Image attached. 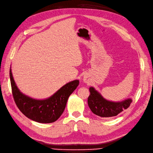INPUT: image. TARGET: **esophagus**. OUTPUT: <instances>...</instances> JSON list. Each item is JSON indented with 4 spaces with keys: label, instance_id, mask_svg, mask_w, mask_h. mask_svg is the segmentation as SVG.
I'll return each mask as SVG.
<instances>
[{
    "label": "esophagus",
    "instance_id": "34e87169",
    "mask_svg": "<svg viewBox=\"0 0 153 153\" xmlns=\"http://www.w3.org/2000/svg\"><path fill=\"white\" fill-rule=\"evenodd\" d=\"M83 80H84V82H88V78L86 77V76H84V78H83Z\"/></svg>",
    "mask_w": 153,
    "mask_h": 153
}]
</instances>
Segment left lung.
<instances>
[{
    "label": "left lung",
    "mask_w": 153,
    "mask_h": 153,
    "mask_svg": "<svg viewBox=\"0 0 153 153\" xmlns=\"http://www.w3.org/2000/svg\"><path fill=\"white\" fill-rule=\"evenodd\" d=\"M90 95L88 98V104L91 112L101 117H112L126 109L132 102L131 98L122 101H108L101 96L94 87L89 88Z\"/></svg>",
    "instance_id": "1"
}]
</instances>
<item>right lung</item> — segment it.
<instances>
[{"instance_id": "add662e5", "label": "right lung", "mask_w": 153, "mask_h": 153, "mask_svg": "<svg viewBox=\"0 0 153 153\" xmlns=\"http://www.w3.org/2000/svg\"><path fill=\"white\" fill-rule=\"evenodd\" d=\"M12 95L15 103L22 113L29 119L39 123H52L56 121L63 113L70 95L79 86V80L67 83L52 96L46 100H35L19 91L10 69Z\"/></svg>"}]
</instances>
